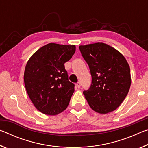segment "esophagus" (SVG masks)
Listing matches in <instances>:
<instances>
[{
    "label": "esophagus",
    "instance_id": "34e87169",
    "mask_svg": "<svg viewBox=\"0 0 148 148\" xmlns=\"http://www.w3.org/2000/svg\"><path fill=\"white\" fill-rule=\"evenodd\" d=\"M80 86H81V83H80L79 82H77V83H76V87H77V88H79Z\"/></svg>",
    "mask_w": 148,
    "mask_h": 148
}]
</instances>
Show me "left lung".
Returning a JSON list of instances; mask_svg holds the SVG:
<instances>
[{"instance_id":"1","label":"left lung","mask_w":148,"mask_h":148,"mask_svg":"<svg viewBox=\"0 0 148 148\" xmlns=\"http://www.w3.org/2000/svg\"><path fill=\"white\" fill-rule=\"evenodd\" d=\"M89 65L91 84L83 93L90 107L99 114L114 111L124 101L131 84L129 65L117 50L104 43L80 46Z\"/></svg>"}]
</instances>
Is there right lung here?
Listing matches in <instances>:
<instances>
[{"mask_svg": "<svg viewBox=\"0 0 148 148\" xmlns=\"http://www.w3.org/2000/svg\"><path fill=\"white\" fill-rule=\"evenodd\" d=\"M76 51L74 45L49 43L27 62L24 82L30 99L42 113L55 116L66 108L75 85L69 80L64 63Z\"/></svg>", "mask_w": 148, "mask_h": 148, "instance_id": "right-lung-1", "label": "right lung"}]
</instances>
